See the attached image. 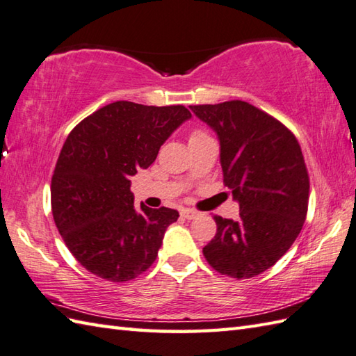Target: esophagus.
<instances>
[{"instance_id":"34e87169","label":"esophagus","mask_w":356,"mask_h":356,"mask_svg":"<svg viewBox=\"0 0 356 356\" xmlns=\"http://www.w3.org/2000/svg\"><path fill=\"white\" fill-rule=\"evenodd\" d=\"M200 213L197 212V210H192V209H183L181 210V216H184L186 220H193V218H197Z\"/></svg>"}]
</instances>
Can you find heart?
I'll list each match as a JSON object with an SVG mask.
<instances>
[{
	"mask_svg": "<svg viewBox=\"0 0 356 356\" xmlns=\"http://www.w3.org/2000/svg\"><path fill=\"white\" fill-rule=\"evenodd\" d=\"M197 135H202V132H193L191 136H197Z\"/></svg>",
	"mask_w": 356,
	"mask_h": 356,
	"instance_id": "heart-1",
	"label": "heart"
}]
</instances>
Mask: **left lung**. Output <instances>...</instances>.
I'll list each match as a JSON object with an SVG mask.
<instances>
[{
    "label": "left lung",
    "instance_id": "left-lung-1",
    "mask_svg": "<svg viewBox=\"0 0 356 356\" xmlns=\"http://www.w3.org/2000/svg\"><path fill=\"white\" fill-rule=\"evenodd\" d=\"M220 140L224 184L239 220L213 216L216 234L202 253L221 275L263 273L300 235L309 204V173L298 141L270 115L245 101L191 106Z\"/></svg>",
    "mask_w": 356,
    "mask_h": 356
}]
</instances>
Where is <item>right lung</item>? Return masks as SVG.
I'll list each match as a JSON object with an SVG mask.
<instances>
[{
	"label": "right lung",
	"mask_w": 356,
	"mask_h": 356,
	"mask_svg": "<svg viewBox=\"0 0 356 356\" xmlns=\"http://www.w3.org/2000/svg\"><path fill=\"white\" fill-rule=\"evenodd\" d=\"M192 118L184 106L107 104L69 134L50 186L56 229L84 269L122 282L156 259L177 210L134 206L130 177L155 161L165 140Z\"/></svg>",
	"instance_id": "right-lung-1"
}]
</instances>
